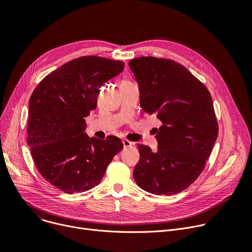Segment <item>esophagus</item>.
<instances>
[{
  "label": "esophagus",
  "mask_w": 252,
  "mask_h": 252,
  "mask_svg": "<svg viewBox=\"0 0 252 252\" xmlns=\"http://www.w3.org/2000/svg\"><path fill=\"white\" fill-rule=\"evenodd\" d=\"M122 142H123V147L124 148H129V147H131L133 145V143L131 141H129V140H123Z\"/></svg>",
  "instance_id": "esophagus-1"
}]
</instances>
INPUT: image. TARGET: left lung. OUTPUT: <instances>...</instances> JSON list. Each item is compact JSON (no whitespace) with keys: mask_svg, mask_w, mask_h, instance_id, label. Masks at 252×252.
<instances>
[{"mask_svg":"<svg viewBox=\"0 0 252 252\" xmlns=\"http://www.w3.org/2000/svg\"><path fill=\"white\" fill-rule=\"evenodd\" d=\"M140 91V106L162 122L157 151L137 144L140 159L133 176L139 187L171 195L190 186L204 169L218 135L207 88L172 60L140 57L129 62Z\"/></svg>","mask_w":252,"mask_h":252,"instance_id":"left-lung-1","label":"left lung"}]
</instances>
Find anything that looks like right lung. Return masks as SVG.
Wrapping results in <instances>:
<instances>
[{"mask_svg": "<svg viewBox=\"0 0 252 252\" xmlns=\"http://www.w3.org/2000/svg\"><path fill=\"white\" fill-rule=\"evenodd\" d=\"M123 69L124 62L84 56L46 76L30 98L27 141L33 160L41 175L65 193L98 185L123 149L118 137L101 140L85 132L101 86Z\"/></svg>", "mask_w": 252, "mask_h": 252, "instance_id": "1", "label": "right lung"}]
</instances>
